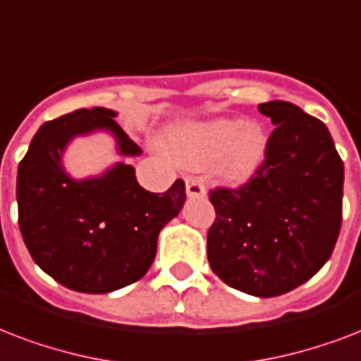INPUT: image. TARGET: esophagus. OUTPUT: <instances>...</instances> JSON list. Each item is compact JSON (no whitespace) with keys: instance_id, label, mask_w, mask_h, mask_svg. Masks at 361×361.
<instances>
[{"instance_id":"1","label":"esophagus","mask_w":361,"mask_h":361,"mask_svg":"<svg viewBox=\"0 0 361 361\" xmlns=\"http://www.w3.org/2000/svg\"><path fill=\"white\" fill-rule=\"evenodd\" d=\"M185 189H187V197H192V199H202L206 195L204 183L195 178V176H187L185 178Z\"/></svg>"}]
</instances>
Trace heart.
<instances>
[{"label":"heart","mask_w":361,"mask_h":361,"mask_svg":"<svg viewBox=\"0 0 361 361\" xmlns=\"http://www.w3.org/2000/svg\"><path fill=\"white\" fill-rule=\"evenodd\" d=\"M166 145L178 161L195 166L216 162V172L225 181H242L265 159L267 134L259 125L224 117L178 126Z\"/></svg>","instance_id":"obj_1"}]
</instances>
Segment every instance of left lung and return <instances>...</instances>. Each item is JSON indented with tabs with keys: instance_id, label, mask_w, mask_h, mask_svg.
I'll return each mask as SVG.
<instances>
[{
	"instance_id": "obj_1",
	"label": "left lung",
	"mask_w": 361,
	"mask_h": 361,
	"mask_svg": "<svg viewBox=\"0 0 361 361\" xmlns=\"http://www.w3.org/2000/svg\"><path fill=\"white\" fill-rule=\"evenodd\" d=\"M257 107L276 128L252 180L210 189L208 261L231 288L276 297L312 279L334 254L345 166L320 119L290 102Z\"/></svg>"
}]
</instances>
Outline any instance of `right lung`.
Wrapping results in <instances>:
<instances>
[{
    "label": "right lung",
    "mask_w": 361,
    "mask_h": 361,
    "mask_svg": "<svg viewBox=\"0 0 361 361\" xmlns=\"http://www.w3.org/2000/svg\"><path fill=\"white\" fill-rule=\"evenodd\" d=\"M115 111L77 109L41 125L18 164V227L32 259L66 288L109 293L134 284L149 271L157 238L180 214L185 183L149 192L130 164H115L100 178L71 180L62 153L71 137L109 130L121 155H140Z\"/></svg>",
    "instance_id": "1"
}]
</instances>
